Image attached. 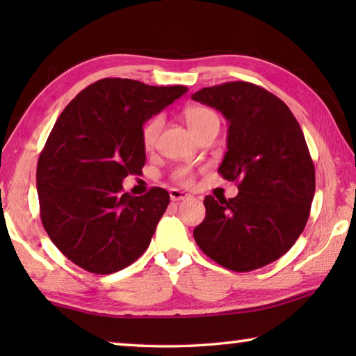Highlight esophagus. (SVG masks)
<instances>
[{
  "instance_id": "obj_1",
  "label": "esophagus",
  "mask_w": 356,
  "mask_h": 356,
  "mask_svg": "<svg viewBox=\"0 0 356 356\" xmlns=\"http://www.w3.org/2000/svg\"><path fill=\"white\" fill-rule=\"evenodd\" d=\"M170 197H171V201H184V200H188V197H191V195H190V193L182 191V190L171 188L170 190Z\"/></svg>"
}]
</instances>
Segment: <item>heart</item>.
I'll list each match as a JSON object with an SVG mask.
<instances>
[{"mask_svg": "<svg viewBox=\"0 0 356 356\" xmlns=\"http://www.w3.org/2000/svg\"><path fill=\"white\" fill-rule=\"evenodd\" d=\"M185 120L193 134L210 122H220L218 116H216L212 110H209V108H204V106H193L190 110H186ZM161 127H163V118L161 116H154L143 125L141 140H143L144 147L146 149L154 147ZM172 179L184 185H190L193 182V172L190 168H177V170L172 172Z\"/></svg>", "mask_w": 356, "mask_h": 356, "instance_id": "1", "label": "heart"}]
</instances>
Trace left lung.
I'll return each instance as SVG.
<instances>
[{
	"label": "left lung",
	"instance_id": "obj_1",
	"mask_svg": "<svg viewBox=\"0 0 356 356\" xmlns=\"http://www.w3.org/2000/svg\"><path fill=\"white\" fill-rule=\"evenodd\" d=\"M191 97L227 119L218 172L238 188L231 200L206 196V218L193 236L222 267L261 268L292 248L309 218L316 171L303 131L284 102L252 83H222Z\"/></svg>",
	"mask_w": 356,
	"mask_h": 356
}]
</instances>
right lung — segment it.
<instances>
[{
    "label": "right lung",
    "mask_w": 356,
    "mask_h": 356,
    "mask_svg": "<svg viewBox=\"0 0 356 356\" xmlns=\"http://www.w3.org/2000/svg\"><path fill=\"white\" fill-rule=\"evenodd\" d=\"M188 91L104 78L64 108L40 152L38 195L48 237L78 267L110 275L147 250L170 204L154 186L131 196L122 180L146 163L141 130L147 119Z\"/></svg>",
    "instance_id": "obj_1"
}]
</instances>
